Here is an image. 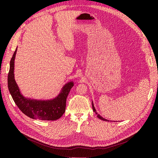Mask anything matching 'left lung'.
Returning <instances> with one entry per match:
<instances>
[{
	"label": "left lung",
	"instance_id": "obj_1",
	"mask_svg": "<svg viewBox=\"0 0 158 158\" xmlns=\"http://www.w3.org/2000/svg\"><path fill=\"white\" fill-rule=\"evenodd\" d=\"M92 109H93V111H94V112H95V113H96V114H97V116H98V117L99 118H100L101 119V120H102V121H109L107 119H106V118H104L103 117H102L101 115H100V114H98V113L96 112V110H95V107H94V103H93V102H92Z\"/></svg>",
	"mask_w": 158,
	"mask_h": 158
}]
</instances>
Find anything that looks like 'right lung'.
<instances>
[{"instance_id": "1", "label": "right lung", "mask_w": 158, "mask_h": 158, "mask_svg": "<svg viewBox=\"0 0 158 158\" xmlns=\"http://www.w3.org/2000/svg\"><path fill=\"white\" fill-rule=\"evenodd\" d=\"M16 51L17 48L10 60L8 75V87L14 102L23 114L33 119L55 121L60 118L65 112L66 98L73 87V82L71 81L64 84L59 95L52 99L37 100L25 98L14 79V60Z\"/></svg>"}]
</instances>
